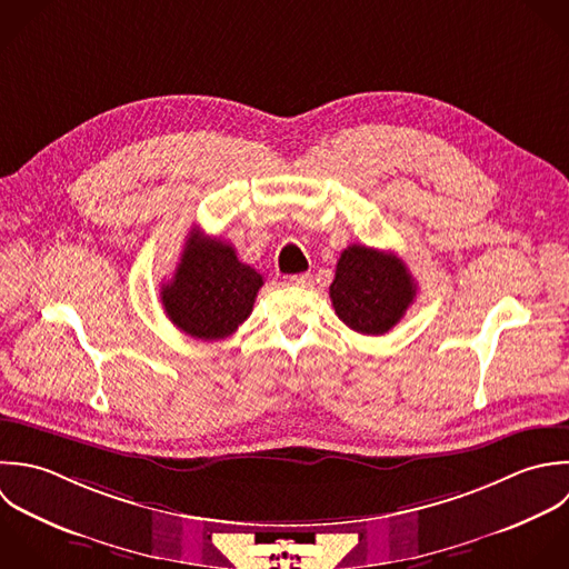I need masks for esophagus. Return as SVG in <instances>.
Instances as JSON below:
<instances>
[{"label": "esophagus", "mask_w": 569, "mask_h": 569, "mask_svg": "<svg viewBox=\"0 0 569 569\" xmlns=\"http://www.w3.org/2000/svg\"><path fill=\"white\" fill-rule=\"evenodd\" d=\"M286 283H288V286H297V288H306V286L310 283V274H308V272H303V274H290V277H286Z\"/></svg>", "instance_id": "esophagus-1"}]
</instances>
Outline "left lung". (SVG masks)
Returning <instances> with one entry per match:
<instances>
[{
	"label": "left lung",
	"mask_w": 569,
	"mask_h": 569,
	"mask_svg": "<svg viewBox=\"0 0 569 569\" xmlns=\"http://www.w3.org/2000/svg\"><path fill=\"white\" fill-rule=\"evenodd\" d=\"M417 283L395 252L348 246L339 261L330 299L337 317L361 335L390 332L412 306Z\"/></svg>",
	"instance_id": "obj_1"
}]
</instances>
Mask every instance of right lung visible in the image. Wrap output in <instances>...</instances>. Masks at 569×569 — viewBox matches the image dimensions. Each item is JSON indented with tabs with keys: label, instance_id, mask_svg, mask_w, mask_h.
Segmentation results:
<instances>
[{
	"label": "right lung",
	"instance_id": "right-lung-1",
	"mask_svg": "<svg viewBox=\"0 0 569 569\" xmlns=\"http://www.w3.org/2000/svg\"><path fill=\"white\" fill-rule=\"evenodd\" d=\"M261 286L263 277L230 243L192 228L172 279L161 286V303L181 332L217 341L250 317Z\"/></svg>",
	"mask_w": 569,
	"mask_h": 569
}]
</instances>
